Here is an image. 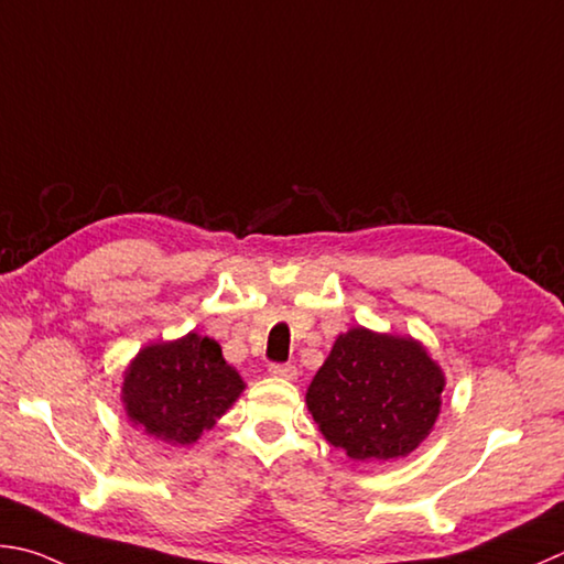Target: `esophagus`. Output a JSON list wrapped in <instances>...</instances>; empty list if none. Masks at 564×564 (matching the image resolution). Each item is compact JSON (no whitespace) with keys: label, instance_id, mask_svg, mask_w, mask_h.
<instances>
[{"label":"esophagus","instance_id":"34e87169","mask_svg":"<svg viewBox=\"0 0 564 564\" xmlns=\"http://www.w3.org/2000/svg\"><path fill=\"white\" fill-rule=\"evenodd\" d=\"M270 376L282 378V380H294L296 378V368L292 364H272L270 366Z\"/></svg>","mask_w":564,"mask_h":564}]
</instances>
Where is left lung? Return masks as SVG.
<instances>
[{"mask_svg": "<svg viewBox=\"0 0 564 564\" xmlns=\"http://www.w3.org/2000/svg\"><path fill=\"white\" fill-rule=\"evenodd\" d=\"M442 390V368L420 341L356 326L316 370L306 408L326 442L354 462H390L427 440Z\"/></svg>", "mask_w": 564, "mask_h": 564, "instance_id": "1", "label": "left lung"}]
</instances>
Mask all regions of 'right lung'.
Wrapping results in <instances>:
<instances>
[{"label": "right lung", "instance_id": "obj_1", "mask_svg": "<svg viewBox=\"0 0 564 564\" xmlns=\"http://www.w3.org/2000/svg\"><path fill=\"white\" fill-rule=\"evenodd\" d=\"M246 390L218 341L191 332L144 346L124 370L122 402L134 427L166 444H194Z\"/></svg>", "mask_w": 564, "mask_h": 564}]
</instances>
